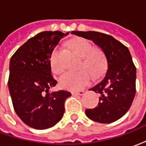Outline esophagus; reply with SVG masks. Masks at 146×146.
<instances>
[{
    "instance_id": "esophagus-1",
    "label": "esophagus",
    "mask_w": 146,
    "mask_h": 146,
    "mask_svg": "<svg viewBox=\"0 0 146 146\" xmlns=\"http://www.w3.org/2000/svg\"><path fill=\"white\" fill-rule=\"evenodd\" d=\"M84 94V91H78V92H72V95H83Z\"/></svg>"
}]
</instances>
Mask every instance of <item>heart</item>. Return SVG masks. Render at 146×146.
Returning a JSON list of instances; mask_svg holds the SVG:
<instances>
[{
	"label": "heart",
	"mask_w": 146,
	"mask_h": 146,
	"mask_svg": "<svg viewBox=\"0 0 146 146\" xmlns=\"http://www.w3.org/2000/svg\"><path fill=\"white\" fill-rule=\"evenodd\" d=\"M71 48L79 54L83 61L80 69L76 72L69 71L59 78L62 88L68 90H79L85 87L91 80V75L94 78H99L107 70V58L104 52L95 50V47L88 40L80 37L73 39L69 43ZM60 48H54L51 56V66L54 73H61L65 70V66L59 57Z\"/></svg>",
	"instance_id": "1"
}]
</instances>
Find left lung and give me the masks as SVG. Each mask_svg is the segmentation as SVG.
I'll return each instance as SVG.
<instances>
[{"instance_id":"obj_1","label":"left lung","mask_w":146,"mask_h":146,"mask_svg":"<svg viewBox=\"0 0 146 146\" xmlns=\"http://www.w3.org/2000/svg\"><path fill=\"white\" fill-rule=\"evenodd\" d=\"M92 40L107 58L108 70L102 81L90 89L100 94L98 106L87 109L86 116L101 123L121 118L131 107L136 92V67L128 48L113 36L95 31H72Z\"/></svg>"}]
</instances>
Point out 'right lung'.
I'll use <instances>...</instances> for the list:
<instances>
[{
	"label": "right lung",
	"mask_w": 146,
	"mask_h": 146,
	"mask_svg": "<svg viewBox=\"0 0 146 146\" xmlns=\"http://www.w3.org/2000/svg\"><path fill=\"white\" fill-rule=\"evenodd\" d=\"M68 33L41 32L29 39L11 58L8 84L12 105L18 116L32 128L47 129L59 122L65 102L71 96L63 90L49 92L58 83L51 75V53Z\"/></svg>",
	"instance_id": "add662e5"
}]
</instances>
